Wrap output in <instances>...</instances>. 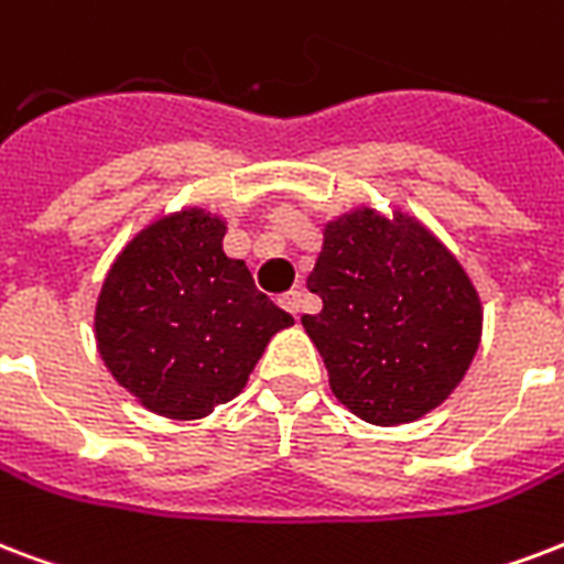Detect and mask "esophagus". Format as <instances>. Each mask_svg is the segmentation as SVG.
Instances as JSON below:
<instances>
[{"label":"esophagus","instance_id":"34e87169","mask_svg":"<svg viewBox=\"0 0 564 564\" xmlns=\"http://www.w3.org/2000/svg\"><path fill=\"white\" fill-rule=\"evenodd\" d=\"M301 301H304V295H301L299 290H290V292H283V295H281V307H283V311H290L292 316H299Z\"/></svg>","mask_w":564,"mask_h":564}]
</instances>
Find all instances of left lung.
<instances>
[{
    "label": "left lung",
    "mask_w": 564,
    "mask_h": 564,
    "mask_svg": "<svg viewBox=\"0 0 564 564\" xmlns=\"http://www.w3.org/2000/svg\"><path fill=\"white\" fill-rule=\"evenodd\" d=\"M307 290L322 299L301 325L316 343L334 397L376 425L437 408L470 367L482 307L453 253L411 218L372 209L325 230Z\"/></svg>",
    "instance_id": "1"
}]
</instances>
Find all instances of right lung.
I'll return each mask as SVG.
<instances>
[{
  "label": "right lung",
  "instance_id": "add662e5",
  "mask_svg": "<svg viewBox=\"0 0 564 564\" xmlns=\"http://www.w3.org/2000/svg\"><path fill=\"white\" fill-rule=\"evenodd\" d=\"M221 239L225 225L200 209L162 218L127 245L97 301V349L109 372L171 420L230 402L269 339L292 325Z\"/></svg>",
  "mask_w": 564,
  "mask_h": 564
}]
</instances>
